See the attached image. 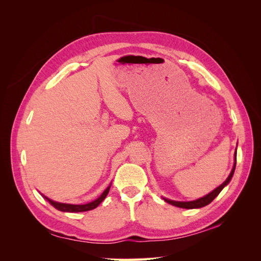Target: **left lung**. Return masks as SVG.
I'll use <instances>...</instances> for the list:
<instances>
[{
    "label": "left lung",
    "mask_w": 261,
    "mask_h": 261,
    "mask_svg": "<svg viewBox=\"0 0 261 261\" xmlns=\"http://www.w3.org/2000/svg\"><path fill=\"white\" fill-rule=\"evenodd\" d=\"M235 167H236V150H235V153H234V165H233V169L230 173V175H228L227 178L223 181V183L221 184L220 186H218L215 189V191H212L211 193H209L208 195H206L204 197H201V198L197 199V200H193V201H175V200H170V199H167V198H163V199L167 202L173 204V206L178 207V208H185V209H196V208H201V207L207 206V204H209L213 199H215L216 197L220 194V192L222 191V189L228 183H230V180L232 179L233 174H234Z\"/></svg>",
    "instance_id": "8db88e82"
}]
</instances>
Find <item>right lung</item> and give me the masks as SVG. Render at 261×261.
Segmentation results:
<instances>
[{"mask_svg":"<svg viewBox=\"0 0 261 261\" xmlns=\"http://www.w3.org/2000/svg\"><path fill=\"white\" fill-rule=\"evenodd\" d=\"M110 187H111V185H110L109 187H107L106 191L101 194V196L99 197V198H97L96 200H93L91 202H88L86 204H70V203H63V202H58V201H53L51 199H49L48 197H45L44 195H42L43 198L45 200H48L52 206L58 209L60 211H63V212H84V211H89V210H92L94 208H97L99 204L105 200V198L107 197V195L109 194V191H110Z\"/></svg>","mask_w":261,"mask_h":261,"instance_id":"add662e5","label":"right lung"}]
</instances>
